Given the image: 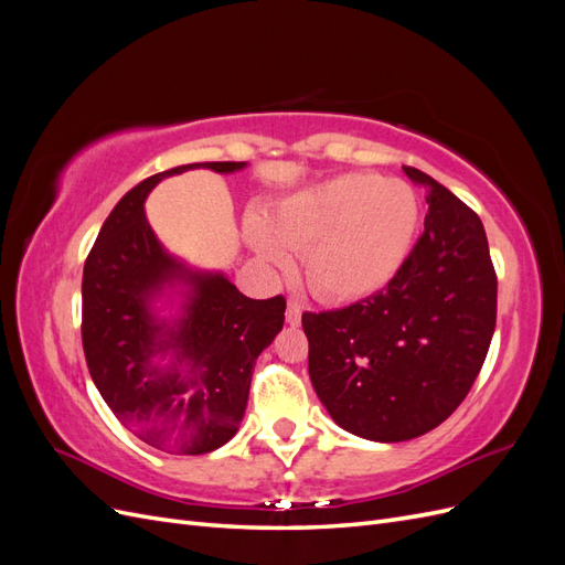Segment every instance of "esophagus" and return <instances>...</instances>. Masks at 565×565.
<instances>
[{"label": "esophagus", "instance_id": "1", "mask_svg": "<svg viewBox=\"0 0 565 565\" xmlns=\"http://www.w3.org/2000/svg\"><path fill=\"white\" fill-rule=\"evenodd\" d=\"M285 320H287V324H289V328H297V324L301 322V306H299L297 301H292V299H289V301H287V311H285Z\"/></svg>", "mask_w": 565, "mask_h": 565}]
</instances>
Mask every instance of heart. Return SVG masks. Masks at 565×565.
<instances>
[{
	"instance_id": "obj_1",
	"label": "heart",
	"mask_w": 565,
	"mask_h": 565,
	"mask_svg": "<svg viewBox=\"0 0 565 565\" xmlns=\"http://www.w3.org/2000/svg\"><path fill=\"white\" fill-rule=\"evenodd\" d=\"M419 198L401 179L339 174L278 200L245 221V237L273 270H289L303 254V278L330 303L361 301L398 276L415 249Z\"/></svg>"
}]
</instances>
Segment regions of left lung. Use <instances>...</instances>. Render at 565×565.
<instances>
[{
    "label": "left lung",
    "instance_id": "obj_1",
    "mask_svg": "<svg viewBox=\"0 0 565 565\" xmlns=\"http://www.w3.org/2000/svg\"><path fill=\"white\" fill-rule=\"evenodd\" d=\"M429 214L386 289L341 311L303 313L309 374L341 429L377 443L417 438L446 422L483 367L498 318L486 228L429 174Z\"/></svg>",
    "mask_w": 565,
    "mask_h": 565
}]
</instances>
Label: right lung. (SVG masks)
Masks as SVG:
<instances>
[{"label":"right lung","mask_w":565,"mask_h":565,"mask_svg":"<svg viewBox=\"0 0 565 565\" xmlns=\"http://www.w3.org/2000/svg\"><path fill=\"white\" fill-rule=\"evenodd\" d=\"M247 162L167 169L122 195L84 264L82 347L113 415L148 446L212 452L237 434L259 353L282 330L285 299H249L226 273L188 266L146 218V198L188 169L233 174Z\"/></svg>","instance_id":"obj_1"}]
</instances>
